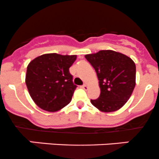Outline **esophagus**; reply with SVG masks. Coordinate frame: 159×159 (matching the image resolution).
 <instances>
[{"instance_id": "esophagus-1", "label": "esophagus", "mask_w": 159, "mask_h": 159, "mask_svg": "<svg viewBox=\"0 0 159 159\" xmlns=\"http://www.w3.org/2000/svg\"><path fill=\"white\" fill-rule=\"evenodd\" d=\"M80 87H81L82 89H88V86H86V84H83V86H80Z\"/></svg>"}]
</instances>
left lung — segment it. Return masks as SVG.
<instances>
[{
    "label": "left lung",
    "mask_w": 159,
    "mask_h": 159,
    "mask_svg": "<svg viewBox=\"0 0 159 159\" xmlns=\"http://www.w3.org/2000/svg\"><path fill=\"white\" fill-rule=\"evenodd\" d=\"M85 58L97 73L100 88V97L91 103L103 112L121 108L135 86L136 66L131 58L112 50H101Z\"/></svg>",
    "instance_id": "left-lung-1"
}]
</instances>
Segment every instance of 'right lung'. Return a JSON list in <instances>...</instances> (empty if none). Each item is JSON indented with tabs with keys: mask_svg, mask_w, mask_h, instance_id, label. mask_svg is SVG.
Wrapping results in <instances>:
<instances>
[{
	"mask_svg": "<svg viewBox=\"0 0 159 159\" xmlns=\"http://www.w3.org/2000/svg\"><path fill=\"white\" fill-rule=\"evenodd\" d=\"M76 56L44 54L33 59L27 67L25 83L30 96L44 111L55 112L72 100L76 85L70 68Z\"/></svg>",
	"mask_w": 159,
	"mask_h": 159,
	"instance_id": "1",
	"label": "right lung"
}]
</instances>
